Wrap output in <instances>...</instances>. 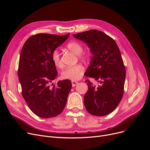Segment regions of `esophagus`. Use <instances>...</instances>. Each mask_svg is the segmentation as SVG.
Listing matches in <instances>:
<instances>
[{
  "label": "esophagus",
  "instance_id": "34e87169",
  "mask_svg": "<svg viewBox=\"0 0 150 150\" xmlns=\"http://www.w3.org/2000/svg\"><path fill=\"white\" fill-rule=\"evenodd\" d=\"M71 84H72V86L74 87V86H75L76 85V84H78V82L72 81H71Z\"/></svg>",
  "mask_w": 150,
  "mask_h": 150
}]
</instances>
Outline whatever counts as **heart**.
I'll return each instance as SVG.
<instances>
[{"label": "heart", "instance_id": "b5f03b06", "mask_svg": "<svg viewBox=\"0 0 150 150\" xmlns=\"http://www.w3.org/2000/svg\"><path fill=\"white\" fill-rule=\"evenodd\" d=\"M66 47L74 53L77 54L80 59H84L86 57V54L82 53L83 48L81 43L77 42H69ZM51 59L56 67L61 68L62 63L61 60L60 53L57 50H54L51 53ZM84 72V67L81 64H76L72 67H67L61 72V76L64 79L76 81L80 80L83 76Z\"/></svg>", "mask_w": 150, "mask_h": 150}]
</instances>
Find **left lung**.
<instances>
[{
  "mask_svg": "<svg viewBox=\"0 0 150 150\" xmlns=\"http://www.w3.org/2000/svg\"><path fill=\"white\" fill-rule=\"evenodd\" d=\"M73 36L90 48L93 56L85 74L100 83L96 86L85 81L88 89L84 96V106L93 115H108L119 105L124 93L126 69L120 50L112 38L100 30H89Z\"/></svg>",
  "mask_w": 150,
  "mask_h": 150,
  "instance_id": "left-lung-1",
  "label": "left lung"
}]
</instances>
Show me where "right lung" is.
<instances>
[{
	"label": "right lung",
	"mask_w": 150,
	"mask_h": 150,
	"mask_svg": "<svg viewBox=\"0 0 150 150\" xmlns=\"http://www.w3.org/2000/svg\"><path fill=\"white\" fill-rule=\"evenodd\" d=\"M69 35L38 34L30 37L22 48L18 66L22 95L31 111L40 118L59 115L66 105L71 83L64 80L51 84L57 75L51 53Z\"/></svg>",
	"instance_id": "obj_1"
}]
</instances>
